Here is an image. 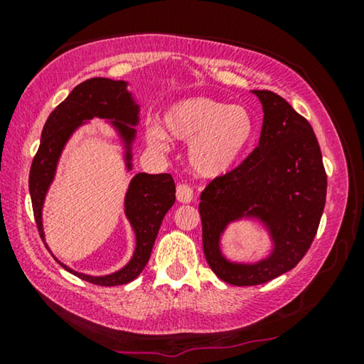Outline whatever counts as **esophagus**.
I'll return each mask as SVG.
<instances>
[{"label": "esophagus", "instance_id": "obj_1", "mask_svg": "<svg viewBox=\"0 0 364 364\" xmlns=\"http://www.w3.org/2000/svg\"><path fill=\"white\" fill-rule=\"evenodd\" d=\"M176 196L177 200L181 203H191L193 200V191L191 186H187V183H178Z\"/></svg>", "mask_w": 364, "mask_h": 364}]
</instances>
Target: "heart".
<instances>
[{"label": "heart", "instance_id": "obj_1", "mask_svg": "<svg viewBox=\"0 0 364 364\" xmlns=\"http://www.w3.org/2000/svg\"><path fill=\"white\" fill-rule=\"evenodd\" d=\"M162 124L147 129L149 146L168 151V138L191 144L188 162L200 177H220L235 166L252 141L255 122L250 111L208 97L176 102L164 114Z\"/></svg>", "mask_w": 364, "mask_h": 364}]
</instances>
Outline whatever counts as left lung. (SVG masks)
Instances as JSON below:
<instances>
[{"label":"left lung","mask_w":364,"mask_h":364,"mask_svg":"<svg viewBox=\"0 0 364 364\" xmlns=\"http://www.w3.org/2000/svg\"><path fill=\"white\" fill-rule=\"evenodd\" d=\"M263 107L258 146L200 193L202 243L207 263L220 280L237 287L262 285L290 272L316 235L326 200V172L310 122L272 91H253ZM257 216L276 247L257 264H232L220 252L228 223Z\"/></svg>","instance_id":"1"}]
</instances>
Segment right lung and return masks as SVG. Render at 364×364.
Listing matches in <instances>:
<instances>
[{"mask_svg": "<svg viewBox=\"0 0 364 364\" xmlns=\"http://www.w3.org/2000/svg\"><path fill=\"white\" fill-rule=\"evenodd\" d=\"M126 81H112L106 77L87 79L76 86L71 94L49 114L41 132V144L33 159L29 171V193L34 220L39 237L44 242L41 210L44 197L56 172L58 159L71 134L82 121L92 117L111 119L112 126L126 142L127 167L131 168V142L136 136L139 106L127 92ZM176 202V183L171 173H137L134 176L126 193V215L136 232V252L131 262L116 273L106 277H91L61 265L82 280L101 287H116L132 282L147 265L161 223ZM46 245V243H44Z\"/></svg>", "mask_w": 364, "mask_h": 364, "instance_id": "right-lung-1", "label": "right lung"}]
</instances>
